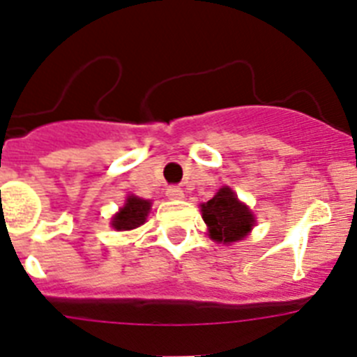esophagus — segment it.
Wrapping results in <instances>:
<instances>
[{"label": "esophagus", "instance_id": "1", "mask_svg": "<svg viewBox=\"0 0 357 357\" xmlns=\"http://www.w3.org/2000/svg\"><path fill=\"white\" fill-rule=\"evenodd\" d=\"M166 197L172 198V200H181V198H184V191L178 185H169L166 189Z\"/></svg>", "mask_w": 357, "mask_h": 357}]
</instances>
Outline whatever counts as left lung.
<instances>
[{
	"label": "left lung",
	"mask_w": 357,
	"mask_h": 357,
	"mask_svg": "<svg viewBox=\"0 0 357 357\" xmlns=\"http://www.w3.org/2000/svg\"><path fill=\"white\" fill-rule=\"evenodd\" d=\"M202 218L209 227L211 238L220 243L239 241L254 227V214L229 188H222L202 206Z\"/></svg>",
	"instance_id": "1"
}]
</instances>
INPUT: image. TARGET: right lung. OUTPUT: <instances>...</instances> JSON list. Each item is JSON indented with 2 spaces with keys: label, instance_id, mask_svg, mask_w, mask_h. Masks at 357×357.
<instances>
[{
  "label": "right lung",
  "instance_id": "obj_1",
  "mask_svg": "<svg viewBox=\"0 0 357 357\" xmlns=\"http://www.w3.org/2000/svg\"><path fill=\"white\" fill-rule=\"evenodd\" d=\"M150 202L137 197H128L127 204L112 218V227L116 230H132L146 222Z\"/></svg>",
  "mask_w": 357,
  "mask_h": 357
}]
</instances>
